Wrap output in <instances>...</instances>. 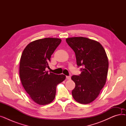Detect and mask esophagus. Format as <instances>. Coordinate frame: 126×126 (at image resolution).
<instances>
[{"label":"esophagus","mask_w":126,"mask_h":126,"mask_svg":"<svg viewBox=\"0 0 126 126\" xmlns=\"http://www.w3.org/2000/svg\"><path fill=\"white\" fill-rule=\"evenodd\" d=\"M66 79H67V80H70L71 77H70V76H66Z\"/></svg>","instance_id":"obj_1"}]
</instances>
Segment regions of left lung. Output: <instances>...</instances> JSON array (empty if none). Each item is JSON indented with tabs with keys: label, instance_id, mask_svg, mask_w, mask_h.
Returning <instances> with one entry per match:
<instances>
[{
	"label": "left lung",
	"instance_id": "left-lung-1",
	"mask_svg": "<svg viewBox=\"0 0 126 126\" xmlns=\"http://www.w3.org/2000/svg\"><path fill=\"white\" fill-rule=\"evenodd\" d=\"M66 41L75 52L78 67L83 66L80 75L71 77L76 84L72 96L79 103H90L98 96L106 82L109 66L107 54L103 46L94 40L71 37Z\"/></svg>",
	"mask_w": 126,
	"mask_h": 126
}]
</instances>
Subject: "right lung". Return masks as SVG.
<instances>
[{"label": "right lung", "mask_w": 126, "mask_h": 126, "mask_svg": "<svg viewBox=\"0 0 126 126\" xmlns=\"http://www.w3.org/2000/svg\"><path fill=\"white\" fill-rule=\"evenodd\" d=\"M61 39L45 38L30 43L20 58L19 75L25 90L35 103L44 105L54 101L56 87L66 78L64 75L48 73L50 57Z\"/></svg>", "instance_id": "obj_1"}]
</instances>
